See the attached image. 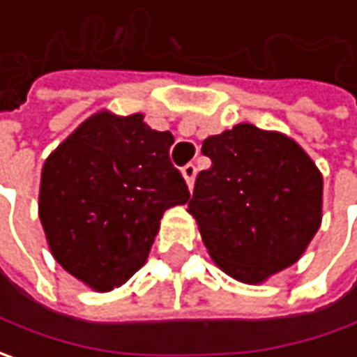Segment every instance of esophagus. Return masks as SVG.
<instances>
[{
    "mask_svg": "<svg viewBox=\"0 0 357 357\" xmlns=\"http://www.w3.org/2000/svg\"><path fill=\"white\" fill-rule=\"evenodd\" d=\"M183 178H185V183L188 185V188L192 186V183H195V176H197V167L195 165H186V167H183Z\"/></svg>",
    "mask_w": 357,
    "mask_h": 357,
    "instance_id": "34e87169",
    "label": "esophagus"
}]
</instances>
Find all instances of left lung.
Returning <instances> with one entry per match:
<instances>
[{"mask_svg": "<svg viewBox=\"0 0 357 357\" xmlns=\"http://www.w3.org/2000/svg\"><path fill=\"white\" fill-rule=\"evenodd\" d=\"M202 153L213 165L186 211L214 264L254 286L298 262L322 225L324 178L308 153L250 123L204 139Z\"/></svg>", "mask_w": 357, "mask_h": 357, "instance_id": "8db88e82", "label": "left lung"}]
</instances>
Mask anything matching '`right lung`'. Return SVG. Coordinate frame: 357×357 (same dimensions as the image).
Instances as JSON below:
<instances>
[{
  "label": "right lung",
  "mask_w": 357,
  "mask_h": 357,
  "mask_svg": "<svg viewBox=\"0 0 357 357\" xmlns=\"http://www.w3.org/2000/svg\"><path fill=\"white\" fill-rule=\"evenodd\" d=\"M172 143L143 113L101 109L45 158L39 220L49 250L91 290L129 280L146 262L165 211L190 199L169 160Z\"/></svg>",
  "instance_id": "right-lung-1"
}]
</instances>
